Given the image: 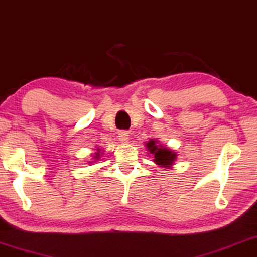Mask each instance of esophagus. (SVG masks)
<instances>
[{
    "label": "esophagus",
    "instance_id": "obj_1",
    "mask_svg": "<svg viewBox=\"0 0 257 257\" xmlns=\"http://www.w3.org/2000/svg\"><path fill=\"white\" fill-rule=\"evenodd\" d=\"M119 140L121 143H127L128 142V132L127 131H120L119 132Z\"/></svg>",
    "mask_w": 257,
    "mask_h": 257
}]
</instances>
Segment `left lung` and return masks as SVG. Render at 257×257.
Segmentation results:
<instances>
[{"mask_svg":"<svg viewBox=\"0 0 257 257\" xmlns=\"http://www.w3.org/2000/svg\"><path fill=\"white\" fill-rule=\"evenodd\" d=\"M146 147L147 151H150V153L154 156V163L159 165L160 167H171L175 159H177V154H175V152L163 145H159L157 140L154 139L150 140L149 143H146Z\"/></svg>","mask_w":257,"mask_h":257,"instance_id":"8db88e82","label":"left lung"}]
</instances>
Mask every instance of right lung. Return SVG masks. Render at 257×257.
<instances>
[{
	"label": "right lung",
	"instance_id": "1",
	"mask_svg": "<svg viewBox=\"0 0 257 257\" xmlns=\"http://www.w3.org/2000/svg\"><path fill=\"white\" fill-rule=\"evenodd\" d=\"M94 159H99V158H100V151H99V149H98V151H97V152H96V154H94Z\"/></svg>",
	"mask_w": 257,
	"mask_h": 257
}]
</instances>
